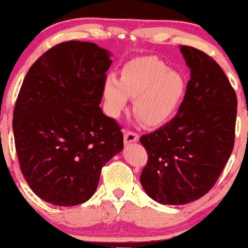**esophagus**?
Masks as SVG:
<instances>
[{"label":"esophagus","instance_id":"1","mask_svg":"<svg viewBox=\"0 0 248 248\" xmlns=\"http://www.w3.org/2000/svg\"><path fill=\"white\" fill-rule=\"evenodd\" d=\"M124 143H133V142L139 141V135L136 133L130 132V130H124Z\"/></svg>","mask_w":248,"mask_h":248}]
</instances>
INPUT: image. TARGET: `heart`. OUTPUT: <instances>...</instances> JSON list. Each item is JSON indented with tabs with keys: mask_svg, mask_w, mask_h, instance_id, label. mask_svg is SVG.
Wrapping results in <instances>:
<instances>
[{
	"mask_svg": "<svg viewBox=\"0 0 248 248\" xmlns=\"http://www.w3.org/2000/svg\"><path fill=\"white\" fill-rule=\"evenodd\" d=\"M186 82L181 72L169 69L156 57H140L124 65L121 78L108 75L102 93L108 113L118 118L134 99L133 112L150 127L160 126L175 114L186 94Z\"/></svg>",
	"mask_w": 248,
	"mask_h": 248,
	"instance_id": "obj_1",
	"label": "heart"
}]
</instances>
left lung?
<instances>
[{
  "label": "left lung",
  "instance_id": "1",
  "mask_svg": "<svg viewBox=\"0 0 248 248\" xmlns=\"http://www.w3.org/2000/svg\"><path fill=\"white\" fill-rule=\"evenodd\" d=\"M190 69L184 100L169 124L141 136L148 153L140 182L163 205L203 197L216 183L234 144L237 95L221 67L195 47L181 45Z\"/></svg>",
  "mask_w": 248,
  "mask_h": 248
}]
</instances>
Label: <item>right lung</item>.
<instances>
[{
    "label": "right lung",
    "mask_w": 248,
    "mask_h": 248,
    "mask_svg": "<svg viewBox=\"0 0 248 248\" xmlns=\"http://www.w3.org/2000/svg\"><path fill=\"white\" fill-rule=\"evenodd\" d=\"M110 56L94 43H61L33 62L19 90L13 130L21 171L53 205L88 201L101 168L124 149L121 128L99 107Z\"/></svg>",
    "instance_id": "add662e5"
}]
</instances>
